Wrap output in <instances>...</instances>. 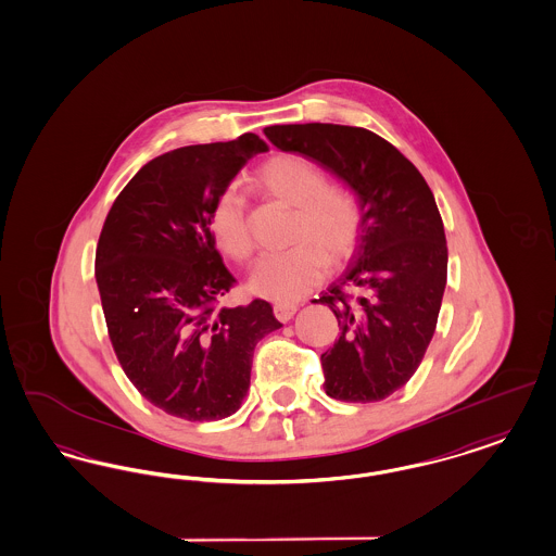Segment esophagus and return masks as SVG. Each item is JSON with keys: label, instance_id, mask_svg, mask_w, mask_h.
Instances as JSON below:
<instances>
[{"label": "esophagus", "instance_id": "esophagus-1", "mask_svg": "<svg viewBox=\"0 0 556 556\" xmlns=\"http://www.w3.org/2000/svg\"><path fill=\"white\" fill-rule=\"evenodd\" d=\"M295 311H298L295 304H275L273 306L277 320H281V323H288L289 318L295 314Z\"/></svg>", "mask_w": 556, "mask_h": 556}]
</instances>
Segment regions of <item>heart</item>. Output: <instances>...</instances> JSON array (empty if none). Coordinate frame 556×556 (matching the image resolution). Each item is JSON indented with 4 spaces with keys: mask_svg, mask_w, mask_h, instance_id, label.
Instances as JSON below:
<instances>
[{
    "mask_svg": "<svg viewBox=\"0 0 556 556\" xmlns=\"http://www.w3.org/2000/svg\"><path fill=\"white\" fill-rule=\"evenodd\" d=\"M250 184L268 199L293 206L288 244L265 254L250 277V289L270 302H295L320 283L325 270L343 267L356 252L364 211L356 192L329 186L327 174L306 156L281 153L254 169ZM211 231L225 256L248 263L254 240L245 199L223 190L211 208Z\"/></svg>",
    "mask_w": 556,
    "mask_h": 556,
    "instance_id": "b5f03b06",
    "label": "heart"
}]
</instances>
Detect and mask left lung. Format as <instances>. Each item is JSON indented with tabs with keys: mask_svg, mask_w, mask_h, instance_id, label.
Listing matches in <instances>:
<instances>
[{
	"mask_svg": "<svg viewBox=\"0 0 556 556\" xmlns=\"http://www.w3.org/2000/svg\"><path fill=\"white\" fill-rule=\"evenodd\" d=\"M265 134L277 149L320 163L362 202L354 261L314 300L339 323L320 364L329 397L387 400L418 370L443 302L446 240L432 190L409 159L366 128L288 124Z\"/></svg>",
	"mask_w": 556,
	"mask_h": 556,
	"instance_id": "1",
	"label": "left lung"
}]
</instances>
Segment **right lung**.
<instances>
[{
	"label": "right lung",
	"mask_w": 556,
	"mask_h": 556,
	"mask_svg": "<svg viewBox=\"0 0 556 556\" xmlns=\"http://www.w3.org/2000/svg\"><path fill=\"white\" fill-rule=\"evenodd\" d=\"M267 142L181 147L149 161L103 223L94 277L113 352L138 393L188 422L238 412L273 306H223L236 286L211 231L213 202Z\"/></svg>",
	"instance_id": "obj_1"
}]
</instances>
